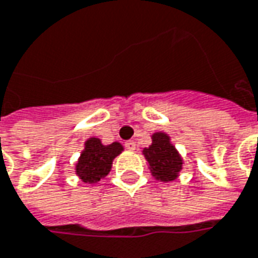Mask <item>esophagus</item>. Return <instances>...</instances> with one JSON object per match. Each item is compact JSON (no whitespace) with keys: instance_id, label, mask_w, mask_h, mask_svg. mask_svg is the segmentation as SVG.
<instances>
[{"instance_id":"obj_1","label":"esophagus","mask_w":258,"mask_h":258,"mask_svg":"<svg viewBox=\"0 0 258 258\" xmlns=\"http://www.w3.org/2000/svg\"><path fill=\"white\" fill-rule=\"evenodd\" d=\"M125 147L127 150H135L136 149V143L133 140H127V142H125Z\"/></svg>"}]
</instances>
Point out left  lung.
<instances>
[{
  "label": "left lung",
  "instance_id": "obj_1",
  "mask_svg": "<svg viewBox=\"0 0 258 258\" xmlns=\"http://www.w3.org/2000/svg\"><path fill=\"white\" fill-rule=\"evenodd\" d=\"M152 139V145L143 150V154L150 164L152 174L157 180H175L182 168L180 154L170 143V138L166 133H154Z\"/></svg>",
  "mask_w": 258,
  "mask_h": 258
}]
</instances>
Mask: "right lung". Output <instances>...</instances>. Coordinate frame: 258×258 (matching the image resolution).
<instances>
[{
    "label": "right lung",
    "mask_w": 258,
    "mask_h": 258,
    "mask_svg": "<svg viewBox=\"0 0 258 258\" xmlns=\"http://www.w3.org/2000/svg\"><path fill=\"white\" fill-rule=\"evenodd\" d=\"M122 150L123 147L118 142L104 146L101 140L91 138L85 142V149L78 159L76 173L84 182H98L111 171L112 160Z\"/></svg>",
    "instance_id": "add662e5"
}]
</instances>
